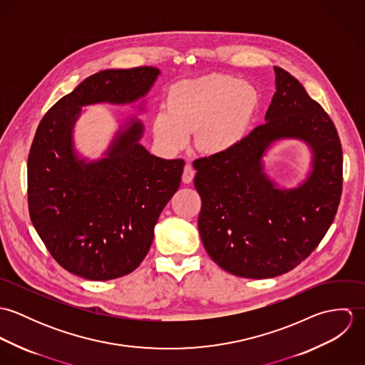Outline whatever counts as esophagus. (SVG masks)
Instances as JSON below:
<instances>
[{"mask_svg":"<svg viewBox=\"0 0 365 365\" xmlns=\"http://www.w3.org/2000/svg\"><path fill=\"white\" fill-rule=\"evenodd\" d=\"M194 175H195V170L191 164H185L184 167V173H182V182L185 184H190L192 180H194Z\"/></svg>","mask_w":365,"mask_h":365,"instance_id":"esophagus-1","label":"esophagus"}]
</instances>
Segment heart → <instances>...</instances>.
I'll return each instance as SVG.
<instances>
[{"instance_id":"obj_1","label":"heart","mask_w":365,"mask_h":365,"mask_svg":"<svg viewBox=\"0 0 365 365\" xmlns=\"http://www.w3.org/2000/svg\"><path fill=\"white\" fill-rule=\"evenodd\" d=\"M259 105L256 88L236 77L209 76L184 80L170 87L167 109L157 110L152 130L157 143L177 152L195 130L197 148L219 155L239 145Z\"/></svg>"}]
</instances>
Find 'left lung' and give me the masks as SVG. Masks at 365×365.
I'll list each match as a JSON object with an SVG mask.
<instances>
[{
  "instance_id": "1",
  "label": "left lung",
  "mask_w": 365,
  "mask_h": 365,
  "mask_svg": "<svg viewBox=\"0 0 365 365\" xmlns=\"http://www.w3.org/2000/svg\"><path fill=\"white\" fill-rule=\"evenodd\" d=\"M274 71L265 123L233 149L192 163L205 250L225 271L255 279L285 274L312 253L334 220L343 187L333 120L294 76ZM279 138H299L313 149V171L297 189L279 190L263 173L260 158Z\"/></svg>"
}]
</instances>
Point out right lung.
I'll use <instances>...</instances> for the list:
<instances>
[{"mask_svg": "<svg viewBox=\"0 0 365 365\" xmlns=\"http://www.w3.org/2000/svg\"><path fill=\"white\" fill-rule=\"evenodd\" d=\"M160 70H104L86 78L42 118L28 156L31 220L68 272L91 281L130 274L146 257L163 208L177 192L184 160L150 155L143 125L130 119L97 161L78 158L73 126L86 105L130 104L145 97Z\"/></svg>", "mask_w": 365, "mask_h": 365, "instance_id": "1", "label": "right lung"}]
</instances>
